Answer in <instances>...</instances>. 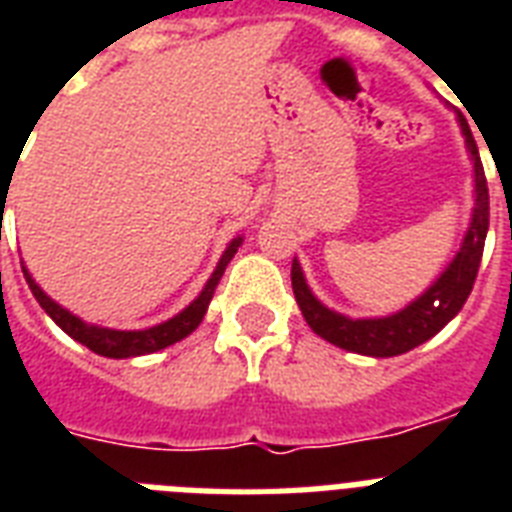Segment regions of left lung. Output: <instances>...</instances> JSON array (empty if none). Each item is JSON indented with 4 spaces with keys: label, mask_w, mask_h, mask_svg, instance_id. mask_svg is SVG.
Masks as SVG:
<instances>
[{
    "label": "left lung",
    "mask_w": 512,
    "mask_h": 512,
    "mask_svg": "<svg viewBox=\"0 0 512 512\" xmlns=\"http://www.w3.org/2000/svg\"><path fill=\"white\" fill-rule=\"evenodd\" d=\"M460 127L465 132L473 167H476V207H473V223L468 228V236L462 241V249L457 252L452 265L441 273V279L420 300L406 305L404 311L396 313V316L353 321L324 308L305 284L300 263L292 260V289H295L297 305H300L308 327L316 335L337 345V348L364 353V356H398V353H406V350L430 340L462 311V305L473 292L478 265H481V255H484L486 231H489V185H486L484 164H481L478 146L465 116H460Z\"/></svg>",
    "instance_id": "1"
}]
</instances>
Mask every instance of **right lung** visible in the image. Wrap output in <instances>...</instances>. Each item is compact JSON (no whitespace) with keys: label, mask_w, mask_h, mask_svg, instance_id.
Returning <instances> with one entry per match:
<instances>
[{"label":"right lung","mask_w":512,"mask_h":512,"mask_svg":"<svg viewBox=\"0 0 512 512\" xmlns=\"http://www.w3.org/2000/svg\"><path fill=\"white\" fill-rule=\"evenodd\" d=\"M241 239H233L225 249V255L220 257V263H217L215 273H212V279L207 281V287L201 289V295L193 300L183 313H177L175 319L164 321L159 327L143 329V332H116V329H103V327H90V324H84L82 319H76L74 313H68L66 308H60L55 300L44 295L42 289L36 287V281L28 276V271H23L26 276L28 287L34 292L36 303L42 305L44 313L50 316L55 324H58L68 337H74L76 342H82L92 353H98V356H108V358H130V356H146V353H156V350L167 348L172 342L183 340L193 332V329L199 327L201 319H204V313H207V305L215 295V287L220 276H223L225 265L231 263V257L236 255V249H239Z\"/></svg>","instance_id":"right-lung-1"}]
</instances>
